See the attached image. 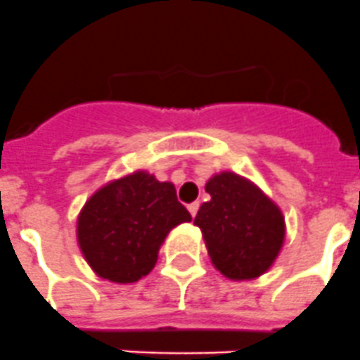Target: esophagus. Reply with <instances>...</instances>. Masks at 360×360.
I'll use <instances>...</instances> for the list:
<instances>
[{
	"mask_svg": "<svg viewBox=\"0 0 360 360\" xmlns=\"http://www.w3.org/2000/svg\"><path fill=\"white\" fill-rule=\"evenodd\" d=\"M187 209H189L191 216H193V218H195V216H196V212H198V209H200V203H198V202H193V203H189V205H187Z\"/></svg>",
	"mask_w": 360,
	"mask_h": 360,
	"instance_id": "1",
	"label": "esophagus"
}]
</instances>
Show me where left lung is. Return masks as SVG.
<instances>
[{
  "instance_id": "obj_1",
  "label": "left lung",
  "mask_w": 360,
  "mask_h": 360,
  "mask_svg": "<svg viewBox=\"0 0 360 360\" xmlns=\"http://www.w3.org/2000/svg\"><path fill=\"white\" fill-rule=\"evenodd\" d=\"M211 200L195 218L216 269L229 279L265 274L285 241V218L259 187L236 173L209 178Z\"/></svg>"
}]
</instances>
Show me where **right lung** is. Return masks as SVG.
<instances>
[{"mask_svg": "<svg viewBox=\"0 0 360 360\" xmlns=\"http://www.w3.org/2000/svg\"><path fill=\"white\" fill-rule=\"evenodd\" d=\"M191 214L171 182L146 171L106 184L84 203L77 241L95 274L113 283H135L158 259L165 236Z\"/></svg>", "mask_w": 360, "mask_h": 360, "instance_id": "obj_1", "label": "right lung"}]
</instances>
